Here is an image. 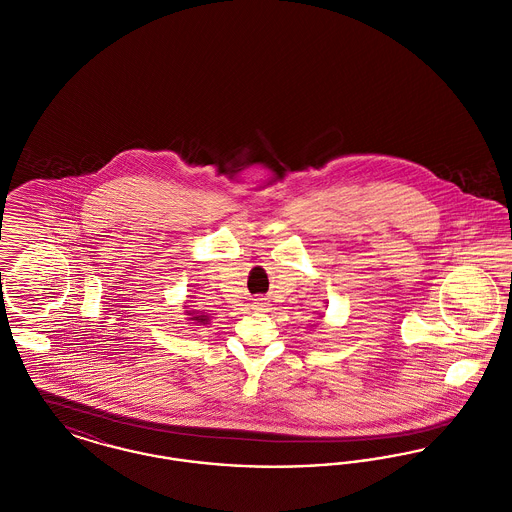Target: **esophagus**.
Masks as SVG:
<instances>
[{"label":"esophagus","instance_id":"1","mask_svg":"<svg viewBox=\"0 0 512 512\" xmlns=\"http://www.w3.org/2000/svg\"><path fill=\"white\" fill-rule=\"evenodd\" d=\"M267 305V299H261V297H257V299L253 301V309H255V311H265Z\"/></svg>","mask_w":512,"mask_h":512}]
</instances>
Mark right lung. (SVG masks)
I'll return each instance as SVG.
<instances>
[{"label": "right lung", "instance_id": "obj_1", "mask_svg": "<svg viewBox=\"0 0 512 512\" xmlns=\"http://www.w3.org/2000/svg\"><path fill=\"white\" fill-rule=\"evenodd\" d=\"M184 317H186L188 324H190L192 328H203V326L211 324V320H213L211 315H207V313H203V311H197L192 305H188V301L184 303Z\"/></svg>", "mask_w": 512, "mask_h": 512}]
</instances>
